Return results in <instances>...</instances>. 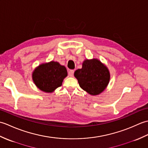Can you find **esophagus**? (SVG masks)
<instances>
[{"instance_id": "obj_1", "label": "esophagus", "mask_w": 148, "mask_h": 148, "mask_svg": "<svg viewBox=\"0 0 148 148\" xmlns=\"http://www.w3.org/2000/svg\"><path fill=\"white\" fill-rule=\"evenodd\" d=\"M74 70H70L69 71L68 74H69V76H74Z\"/></svg>"}]
</instances>
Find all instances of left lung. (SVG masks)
<instances>
[{"instance_id":"1","label":"left lung","mask_w":148,"mask_h":148,"mask_svg":"<svg viewBox=\"0 0 148 148\" xmlns=\"http://www.w3.org/2000/svg\"><path fill=\"white\" fill-rule=\"evenodd\" d=\"M74 76L81 88L93 95L102 92L110 79L108 68L97 59L84 61L82 69L75 71Z\"/></svg>"}]
</instances>
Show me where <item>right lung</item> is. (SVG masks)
Segmentation results:
<instances>
[{
	"label": "right lung",
	"mask_w": 148,
	"mask_h": 148,
	"mask_svg": "<svg viewBox=\"0 0 148 148\" xmlns=\"http://www.w3.org/2000/svg\"><path fill=\"white\" fill-rule=\"evenodd\" d=\"M67 76V69L58 62H51L39 65L32 74L33 81L39 88L45 92H52L62 86Z\"/></svg>",
	"instance_id": "obj_1"
}]
</instances>
